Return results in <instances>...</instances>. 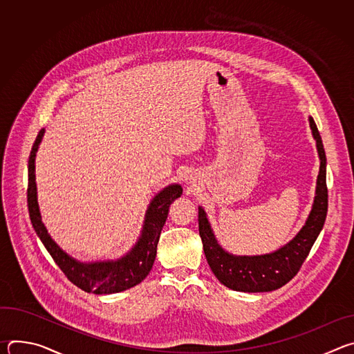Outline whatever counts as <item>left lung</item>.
<instances>
[{
  "mask_svg": "<svg viewBox=\"0 0 354 354\" xmlns=\"http://www.w3.org/2000/svg\"><path fill=\"white\" fill-rule=\"evenodd\" d=\"M308 122L317 142L319 174L317 178L313 209L306 224L290 242L265 255L248 257L230 254L218 243L205 209L198 206V234L203 242L206 259L218 281L231 290L265 292L283 287L297 274L324 228L328 213L326 156L318 127L311 116Z\"/></svg>",
  "mask_w": 354,
  "mask_h": 354,
  "instance_id": "left-lung-1",
  "label": "left lung"
}]
</instances>
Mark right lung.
Listing matches in <instances>:
<instances>
[{
  "label": "right lung",
  "instance_id": "add662e5",
  "mask_svg": "<svg viewBox=\"0 0 354 354\" xmlns=\"http://www.w3.org/2000/svg\"><path fill=\"white\" fill-rule=\"evenodd\" d=\"M44 129H41L33 142L28 161V209L32 225L39 239L47 249L50 257L63 270L71 283L86 292L93 294H115L129 290L140 284L149 270L153 269L157 245L162 227L168 218V212L175 198L180 197L182 186L171 183L158 192L145 210L142 228L133 248L118 259L81 262L68 255L57 242L50 236L37 203L36 187V153L43 140Z\"/></svg>",
  "mask_w": 354,
  "mask_h": 354
}]
</instances>
